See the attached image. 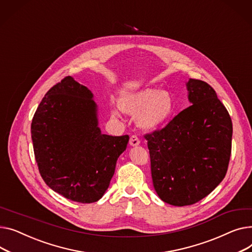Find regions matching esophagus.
Returning a JSON list of instances; mask_svg holds the SVG:
<instances>
[{
    "mask_svg": "<svg viewBox=\"0 0 252 252\" xmlns=\"http://www.w3.org/2000/svg\"><path fill=\"white\" fill-rule=\"evenodd\" d=\"M139 143H140V140L138 139V137H137L136 135H132V136L130 137L129 144H130L131 146H137V145H139Z\"/></svg>",
    "mask_w": 252,
    "mask_h": 252,
    "instance_id": "34e87169",
    "label": "esophagus"
}]
</instances>
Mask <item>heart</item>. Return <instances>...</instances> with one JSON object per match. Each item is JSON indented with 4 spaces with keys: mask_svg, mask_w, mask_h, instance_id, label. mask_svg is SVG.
I'll list each match as a JSON object with an SVG mask.
<instances>
[{
    "mask_svg": "<svg viewBox=\"0 0 252 252\" xmlns=\"http://www.w3.org/2000/svg\"><path fill=\"white\" fill-rule=\"evenodd\" d=\"M119 108L128 115H137L136 123L145 131H155L166 125L175 113L172 94L156 87L126 94L119 100ZM112 115L117 117L118 113L113 111Z\"/></svg>",
    "mask_w": 252,
    "mask_h": 252,
    "instance_id": "1",
    "label": "heart"
}]
</instances>
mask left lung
<instances>
[{"instance_id": "left-lung-1", "label": "left lung", "mask_w": 252, "mask_h": 252, "mask_svg": "<svg viewBox=\"0 0 252 252\" xmlns=\"http://www.w3.org/2000/svg\"><path fill=\"white\" fill-rule=\"evenodd\" d=\"M186 87L192 105L144 136L155 190L176 206L201 200L223 181L232 145L231 117L214 88L191 78Z\"/></svg>"}]
</instances>
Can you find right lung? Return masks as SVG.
<instances>
[{
  "instance_id": "right-lung-1",
  "label": "right lung",
  "mask_w": 252,
  "mask_h": 252,
  "mask_svg": "<svg viewBox=\"0 0 252 252\" xmlns=\"http://www.w3.org/2000/svg\"><path fill=\"white\" fill-rule=\"evenodd\" d=\"M40 176L57 193L76 202L102 197L126 150L128 135L102 134L93 93L73 77L54 85L32 123Z\"/></svg>"
}]
</instances>
